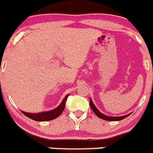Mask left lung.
I'll list each match as a JSON object with an SVG mask.
<instances>
[{
	"label": "left lung",
	"instance_id": "1",
	"mask_svg": "<svg viewBox=\"0 0 153 153\" xmlns=\"http://www.w3.org/2000/svg\"><path fill=\"white\" fill-rule=\"evenodd\" d=\"M90 105H91V108L92 111H93L94 112L97 114V116L98 117L102 119V120H108V121H117V120H123V119L127 117L128 115H130V114H126V115H124V116H120V117H109V116L105 115V114H102V113H101L100 111L99 110H98L97 108L95 107V105H94L93 102H92V100L91 99H90Z\"/></svg>",
	"mask_w": 153,
	"mask_h": 153
}]
</instances>
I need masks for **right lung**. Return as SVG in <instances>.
I'll return each instance as SVG.
<instances>
[{
	"mask_svg": "<svg viewBox=\"0 0 153 153\" xmlns=\"http://www.w3.org/2000/svg\"><path fill=\"white\" fill-rule=\"evenodd\" d=\"M69 94L66 95L65 97L62 100V102H61V104L56 108L51 110L50 111H45V112L37 113V114H32V113H27L22 111L27 117L33 120H36V121H48V120H51L53 119H55L57 117H59L62 114V112L64 111L65 107V102L67 101V98Z\"/></svg>",
	"mask_w": 153,
	"mask_h": 153,
	"instance_id": "add662e5",
	"label": "right lung"
}]
</instances>
